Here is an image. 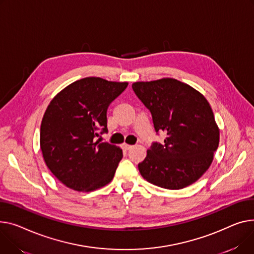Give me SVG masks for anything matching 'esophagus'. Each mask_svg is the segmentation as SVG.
Wrapping results in <instances>:
<instances>
[{
	"instance_id": "obj_1",
	"label": "esophagus",
	"mask_w": 254,
	"mask_h": 254,
	"mask_svg": "<svg viewBox=\"0 0 254 254\" xmlns=\"http://www.w3.org/2000/svg\"><path fill=\"white\" fill-rule=\"evenodd\" d=\"M123 147H124V149H126V150H129L132 146H131V145H128V144H126V143H124V144H123Z\"/></svg>"
}]
</instances>
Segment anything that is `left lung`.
Listing matches in <instances>:
<instances>
[{
  "instance_id": "1",
  "label": "left lung",
  "mask_w": 254,
  "mask_h": 254,
  "mask_svg": "<svg viewBox=\"0 0 254 254\" xmlns=\"http://www.w3.org/2000/svg\"><path fill=\"white\" fill-rule=\"evenodd\" d=\"M131 88L151 112L156 132L166 134L164 143H152L138 164L142 177L170 190L195 183L208 170L219 142L207 100L174 78L134 82Z\"/></svg>"
}]
</instances>
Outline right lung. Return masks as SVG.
<instances>
[{
  "label": "right lung",
  "mask_w": 254,
  "mask_h": 254,
  "mask_svg": "<svg viewBox=\"0 0 254 254\" xmlns=\"http://www.w3.org/2000/svg\"><path fill=\"white\" fill-rule=\"evenodd\" d=\"M127 87L86 77L51 101L41 125V149L48 168L66 187L90 192L112 181L123 150L95 139L108 131L107 109Z\"/></svg>",
  "instance_id": "add662e5"
}]
</instances>
